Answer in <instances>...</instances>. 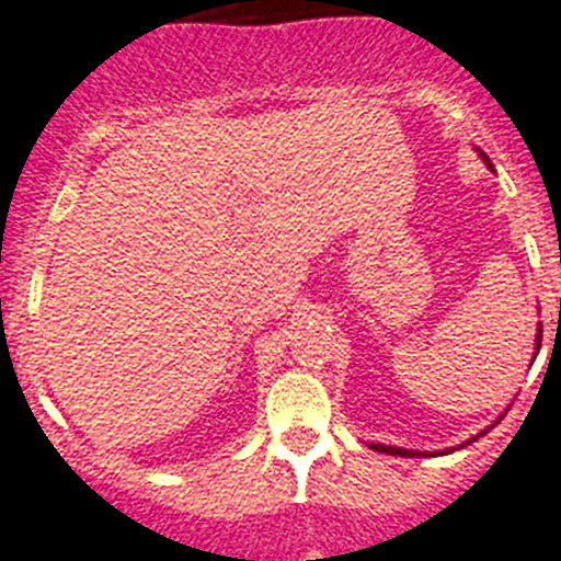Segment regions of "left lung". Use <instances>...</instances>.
Returning a JSON list of instances; mask_svg holds the SVG:
<instances>
[{
    "label": "left lung",
    "instance_id": "8db88e82",
    "mask_svg": "<svg viewBox=\"0 0 561 561\" xmlns=\"http://www.w3.org/2000/svg\"><path fill=\"white\" fill-rule=\"evenodd\" d=\"M481 153V150H478ZM481 159L489 164V156L481 153ZM539 337H542V327H539V335H537V350H539ZM469 444V442H467ZM371 450L377 453H388V456H402V458H416V456H427V453H416V450H402V447H386V444H371ZM433 456V453H431Z\"/></svg>",
    "mask_w": 561,
    "mask_h": 561
}]
</instances>
